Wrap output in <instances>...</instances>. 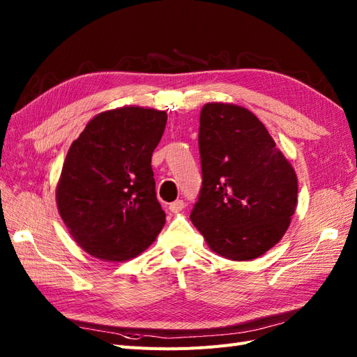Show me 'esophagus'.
<instances>
[{
	"label": "esophagus",
	"instance_id": "34e87169",
	"mask_svg": "<svg viewBox=\"0 0 357 357\" xmlns=\"http://www.w3.org/2000/svg\"><path fill=\"white\" fill-rule=\"evenodd\" d=\"M183 208H185V202H183L181 199H177V201L169 204V211H172V213H180Z\"/></svg>",
	"mask_w": 357,
	"mask_h": 357
}]
</instances>
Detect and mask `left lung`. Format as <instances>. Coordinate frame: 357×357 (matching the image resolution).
I'll use <instances>...</instances> for the list:
<instances>
[{
	"label": "left lung",
	"instance_id": "8db88e82",
	"mask_svg": "<svg viewBox=\"0 0 357 357\" xmlns=\"http://www.w3.org/2000/svg\"><path fill=\"white\" fill-rule=\"evenodd\" d=\"M202 188L190 220L211 250L252 261L286 234L298 177L265 125L245 107L207 102L199 116Z\"/></svg>",
	"mask_w": 357,
	"mask_h": 357
}]
</instances>
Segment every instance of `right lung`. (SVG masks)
<instances>
[{
  "label": "right lung",
  "instance_id": "right-lung-1",
  "mask_svg": "<svg viewBox=\"0 0 357 357\" xmlns=\"http://www.w3.org/2000/svg\"><path fill=\"white\" fill-rule=\"evenodd\" d=\"M167 113L125 105L92 117L74 139L56 185L73 240L101 261L142 255L165 225L150 162Z\"/></svg>",
  "mask_w": 357,
  "mask_h": 357
}]
</instances>
